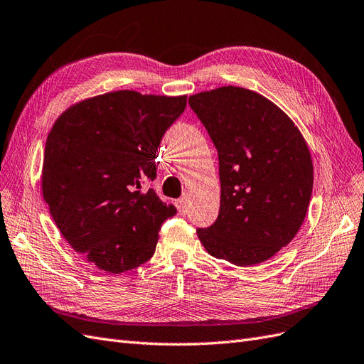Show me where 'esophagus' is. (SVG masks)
Instances as JSON below:
<instances>
[{
	"label": "esophagus",
	"mask_w": 364,
	"mask_h": 364,
	"mask_svg": "<svg viewBox=\"0 0 364 364\" xmlns=\"http://www.w3.org/2000/svg\"><path fill=\"white\" fill-rule=\"evenodd\" d=\"M176 206H178V210H179V214H181V215H185V214H186V203H185V199H183V198L176 200Z\"/></svg>",
	"instance_id": "obj_1"
}]
</instances>
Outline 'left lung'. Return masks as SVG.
Segmentation results:
<instances>
[{
    "label": "left lung",
    "mask_w": 364,
    "mask_h": 364,
    "mask_svg": "<svg viewBox=\"0 0 364 364\" xmlns=\"http://www.w3.org/2000/svg\"><path fill=\"white\" fill-rule=\"evenodd\" d=\"M219 154L220 208L198 237L213 257L237 267L271 259L296 237L314 168L301 133L267 97L242 87L190 96Z\"/></svg>",
    "instance_id": "1"
}]
</instances>
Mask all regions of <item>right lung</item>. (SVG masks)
Listing matches in <instances>:
<instances>
[{
  "instance_id": "1",
  "label": "right lung",
  "mask_w": 364,
  "mask_h": 364,
  "mask_svg": "<svg viewBox=\"0 0 364 364\" xmlns=\"http://www.w3.org/2000/svg\"><path fill=\"white\" fill-rule=\"evenodd\" d=\"M186 96L119 90L65 110L47 136L43 196L68 245L102 271L151 259L162 223L178 213L144 183Z\"/></svg>"
}]
</instances>
